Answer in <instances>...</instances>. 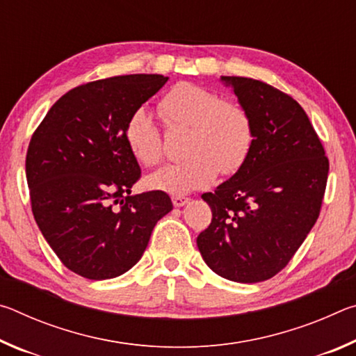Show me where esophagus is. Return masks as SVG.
Instances as JSON below:
<instances>
[{
    "label": "esophagus",
    "instance_id": "34e87169",
    "mask_svg": "<svg viewBox=\"0 0 356 356\" xmlns=\"http://www.w3.org/2000/svg\"><path fill=\"white\" fill-rule=\"evenodd\" d=\"M190 202V197H185V196H179V195H174L172 196V204L174 207H184L185 204Z\"/></svg>",
    "mask_w": 356,
    "mask_h": 356
}]
</instances>
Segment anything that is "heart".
Masks as SVG:
<instances>
[{
	"label": "heart",
	"mask_w": 356,
	"mask_h": 356,
	"mask_svg": "<svg viewBox=\"0 0 356 356\" xmlns=\"http://www.w3.org/2000/svg\"><path fill=\"white\" fill-rule=\"evenodd\" d=\"M159 113L171 129H188L185 160L166 165L146 179L152 190L182 196L206 188L221 171L234 174L248 159L254 127L248 110L231 100H221L213 91L182 81L174 84L159 104ZM131 155L144 166H155L163 159V143L152 114L136 110L124 131Z\"/></svg>",
	"instance_id": "1"
}]
</instances>
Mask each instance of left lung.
I'll return each mask as SVG.
<instances>
[{
	"mask_svg": "<svg viewBox=\"0 0 356 356\" xmlns=\"http://www.w3.org/2000/svg\"><path fill=\"white\" fill-rule=\"evenodd\" d=\"M248 110L254 143L243 166L202 200L212 222L196 238L216 275L261 282L286 267L321 213L330 163L308 114L291 95L245 76H221Z\"/></svg>",
	"mask_w": 356,
	"mask_h": 356,
	"instance_id": "obj_1",
	"label": "left lung"
}]
</instances>
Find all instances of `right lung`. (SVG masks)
I'll return each instance as SVG.
<instances>
[{
	"instance_id": "obj_1",
	"label": "right lung",
	"mask_w": 356,
	"mask_h": 356,
	"mask_svg": "<svg viewBox=\"0 0 356 356\" xmlns=\"http://www.w3.org/2000/svg\"><path fill=\"white\" fill-rule=\"evenodd\" d=\"M166 81L138 74L76 86L50 108L29 141L34 220L61 262L83 278L129 272L156 221L172 210L165 191L131 195L141 170L124 136L131 114Z\"/></svg>"
}]
</instances>
